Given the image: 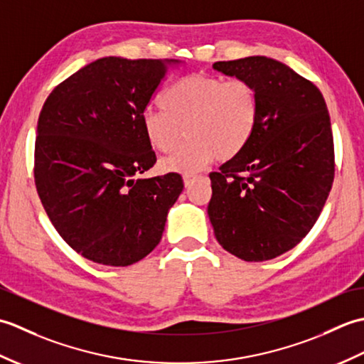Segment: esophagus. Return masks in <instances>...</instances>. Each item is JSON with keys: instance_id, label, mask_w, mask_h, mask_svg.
Returning <instances> with one entry per match:
<instances>
[{"instance_id": "34e87169", "label": "esophagus", "mask_w": 364, "mask_h": 364, "mask_svg": "<svg viewBox=\"0 0 364 364\" xmlns=\"http://www.w3.org/2000/svg\"><path fill=\"white\" fill-rule=\"evenodd\" d=\"M194 178H196V175H192V173H184V175H183V181H184V186H189V184H191V181H192V180H194Z\"/></svg>"}]
</instances>
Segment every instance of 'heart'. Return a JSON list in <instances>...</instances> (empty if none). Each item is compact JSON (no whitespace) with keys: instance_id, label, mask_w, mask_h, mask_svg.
I'll return each mask as SVG.
<instances>
[{"instance_id":"heart-1","label":"heart","mask_w":364,"mask_h":364,"mask_svg":"<svg viewBox=\"0 0 364 364\" xmlns=\"http://www.w3.org/2000/svg\"><path fill=\"white\" fill-rule=\"evenodd\" d=\"M162 109L142 115L146 141L156 151L175 149L186 128L188 141L161 161L164 172L191 173L214 158L230 161L241 154L257 133L259 95L244 78L189 75L161 95Z\"/></svg>"}]
</instances>
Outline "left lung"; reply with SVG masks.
<instances>
[{
	"mask_svg": "<svg viewBox=\"0 0 364 364\" xmlns=\"http://www.w3.org/2000/svg\"><path fill=\"white\" fill-rule=\"evenodd\" d=\"M213 67L255 84L259 122L247 149L210 173L208 215L227 252L244 261L272 259L310 233L333 184L326 100L310 80L266 56Z\"/></svg>",
	"mask_w": 364,
	"mask_h": 364,
	"instance_id": "1",
	"label": "left lung"
}]
</instances>
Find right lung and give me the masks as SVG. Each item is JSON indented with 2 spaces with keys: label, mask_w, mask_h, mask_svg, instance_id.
Returning <instances> with one entry per match:
<instances>
[{
  "label": "right lung",
  "mask_w": 364,
  "mask_h": 364,
  "mask_svg": "<svg viewBox=\"0 0 364 364\" xmlns=\"http://www.w3.org/2000/svg\"><path fill=\"white\" fill-rule=\"evenodd\" d=\"M173 63L97 59L58 84L38 115L37 194L60 237L98 264L145 258L184 188L175 172L133 178L156 162L142 115Z\"/></svg>",
  "instance_id": "1"
}]
</instances>
